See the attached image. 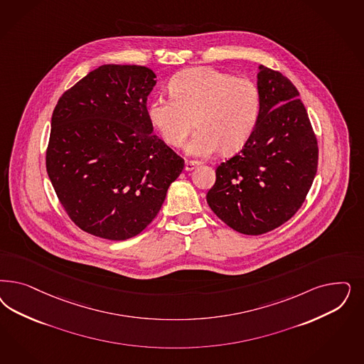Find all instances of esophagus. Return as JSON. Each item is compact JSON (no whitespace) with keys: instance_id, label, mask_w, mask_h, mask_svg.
<instances>
[{"instance_id":"esophagus-1","label":"esophagus","mask_w":364,"mask_h":364,"mask_svg":"<svg viewBox=\"0 0 364 364\" xmlns=\"http://www.w3.org/2000/svg\"><path fill=\"white\" fill-rule=\"evenodd\" d=\"M197 166H200L198 161H186L185 170H186V171H191V170H194Z\"/></svg>"}]
</instances>
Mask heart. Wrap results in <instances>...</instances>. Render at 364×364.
<instances>
[{"label": "heart", "mask_w": 364, "mask_h": 364, "mask_svg": "<svg viewBox=\"0 0 364 364\" xmlns=\"http://www.w3.org/2000/svg\"><path fill=\"white\" fill-rule=\"evenodd\" d=\"M168 87L171 96H155L149 117L164 141L176 147L196 123L198 131L185 147L188 155L235 153L256 129L261 96L257 84L247 77L197 67L178 72Z\"/></svg>", "instance_id": "b5f03b06"}]
</instances>
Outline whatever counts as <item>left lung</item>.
<instances>
[{
  "label": "left lung",
  "instance_id": "obj_1",
  "mask_svg": "<svg viewBox=\"0 0 364 364\" xmlns=\"http://www.w3.org/2000/svg\"><path fill=\"white\" fill-rule=\"evenodd\" d=\"M261 108L240 153L217 167L208 203L242 235L270 232L292 218L312 186L317 141L299 91L280 72L258 67Z\"/></svg>",
  "mask_w": 364,
  "mask_h": 364
}]
</instances>
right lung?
Listing matches in <instances>:
<instances>
[{
    "instance_id": "right-lung-1",
    "label": "right lung",
    "mask_w": 364,
    "mask_h": 364,
    "mask_svg": "<svg viewBox=\"0 0 364 364\" xmlns=\"http://www.w3.org/2000/svg\"><path fill=\"white\" fill-rule=\"evenodd\" d=\"M155 77L141 65L106 64L55 107L48 176L70 220L90 235H139L183 170V159L153 134L147 96Z\"/></svg>"
}]
</instances>
